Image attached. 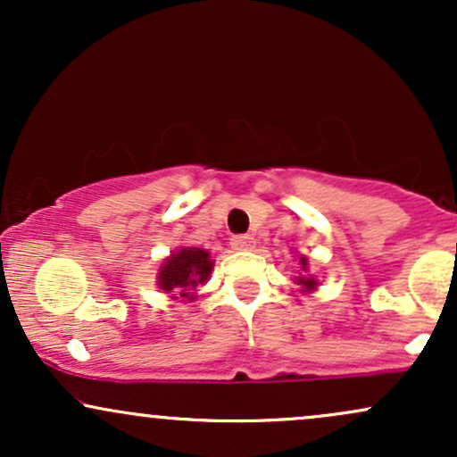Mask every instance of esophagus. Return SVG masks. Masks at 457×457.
<instances>
[{
  "instance_id": "1",
  "label": "esophagus",
  "mask_w": 457,
  "mask_h": 457,
  "mask_svg": "<svg viewBox=\"0 0 457 457\" xmlns=\"http://www.w3.org/2000/svg\"><path fill=\"white\" fill-rule=\"evenodd\" d=\"M229 245H232V249L236 251H249L255 246V238L249 234H240V236H232V240H229Z\"/></svg>"
}]
</instances>
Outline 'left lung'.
<instances>
[{
	"mask_svg": "<svg viewBox=\"0 0 457 457\" xmlns=\"http://www.w3.org/2000/svg\"><path fill=\"white\" fill-rule=\"evenodd\" d=\"M301 270L303 272H307V258H301ZM296 283L298 286H303V292H312V290H316L318 287V281H316V277H296Z\"/></svg>",
	"mask_w": 457,
	"mask_h": 457,
	"instance_id": "obj_1",
	"label": "left lung"
}]
</instances>
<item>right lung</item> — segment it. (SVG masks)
<instances>
[{"instance_id":"1","label":"right lung","mask_w":457,"mask_h":457,"mask_svg":"<svg viewBox=\"0 0 457 457\" xmlns=\"http://www.w3.org/2000/svg\"><path fill=\"white\" fill-rule=\"evenodd\" d=\"M211 253L197 246H182L174 251L159 270V287L171 298H195V287L204 286L211 277Z\"/></svg>"}]
</instances>
